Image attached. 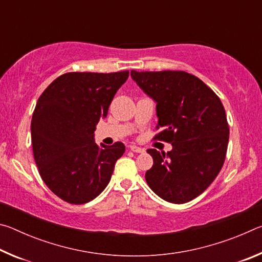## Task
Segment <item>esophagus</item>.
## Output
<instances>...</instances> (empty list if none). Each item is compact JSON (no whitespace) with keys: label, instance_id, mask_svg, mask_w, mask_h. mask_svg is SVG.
<instances>
[{"label":"esophagus","instance_id":"esophagus-1","mask_svg":"<svg viewBox=\"0 0 262 262\" xmlns=\"http://www.w3.org/2000/svg\"><path fill=\"white\" fill-rule=\"evenodd\" d=\"M130 150L133 152H137V154H141V152H144V149L143 148H140V147H137V145H130Z\"/></svg>","mask_w":262,"mask_h":262}]
</instances>
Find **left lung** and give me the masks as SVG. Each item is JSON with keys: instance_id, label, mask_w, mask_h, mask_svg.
Segmentation results:
<instances>
[{"instance_id": "obj_1", "label": "left lung", "mask_w": 262, "mask_h": 262, "mask_svg": "<svg viewBox=\"0 0 262 262\" xmlns=\"http://www.w3.org/2000/svg\"><path fill=\"white\" fill-rule=\"evenodd\" d=\"M130 76L156 101L155 139L171 151L149 149L152 167L145 180L163 200L186 203L202 194L220 173L227 155L229 125L221 99L200 78L186 72H135Z\"/></svg>"}]
</instances>
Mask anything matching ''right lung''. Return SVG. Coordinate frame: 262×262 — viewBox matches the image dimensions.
<instances>
[{"mask_svg": "<svg viewBox=\"0 0 262 262\" xmlns=\"http://www.w3.org/2000/svg\"><path fill=\"white\" fill-rule=\"evenodd\" d=\"M129 72L67 73L39 97L31 121L35 164L43 183L72 205H83L103 192L125 144L98 147L96 125Z\"/></svg>", "mask_w": 262, "mask_h": 262, "instance_id": "right-lung-1", "label": "right lung"}]
</instances>
